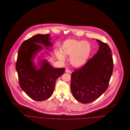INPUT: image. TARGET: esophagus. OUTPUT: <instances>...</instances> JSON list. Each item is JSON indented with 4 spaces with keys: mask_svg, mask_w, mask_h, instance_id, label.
<instances>
[{
    "mask_svg": "<svg viewBox=\"0 0 130 130\" xmlns=\"http://www.w3.org/2000/svg\"><path fill=\"white\" fill-rule=\"evenodd\" d=\"M65 72H66V73H71V72L70 71V70H69L68 69H66V70H65Z\"/></svg>",
    "mask_w": 130,
    "mask_h": 130,
    "instance_id": "esophagus-1",
    "label": "esophagus"
}]
</instances>
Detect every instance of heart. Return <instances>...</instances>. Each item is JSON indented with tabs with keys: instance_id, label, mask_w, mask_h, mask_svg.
I'll list each match as a JSON object with an SVG mask.
<instances>
[{
	"instance_id": "1",
	"label": "heart",
	"mask_w": 130,
	"mask_h": 130,
	"mask_svg": "<svg viewBox=\"0 0 130 130\" xmlns=\"http://www.w3.org/2000/svg\"><path fill=\"white\" fill-rule=\"evenodd\" d=\"M61 52H57L58 59L64 61V56H71L72 64L76 67H80L85 65L89 57L91 47L87 41H81L74 39H69L63 42L61 47Z\"/></svg>"
}]
</instances>
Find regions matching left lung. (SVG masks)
<instances>
[{
  "instance_id": "8db88e82",
  "label": "left lung",
  "mask_w": 130,
  "mask_h": 130,
  "mask_svg": "<svg viewBox=\"0 0 130 130\" xmlns=\"http://www.w3.org/2000/svg\"><path fill=\"white\" fill-rule=\"evenodd\" d=\"M99 50L80 69L71 75V90L74 99L82 103L98 99L108 87L113 71L111 50L107 44L96 39Z\"/></svg>"
}]
</instances>
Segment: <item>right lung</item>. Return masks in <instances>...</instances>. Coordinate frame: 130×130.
<instances>
[{"instance_id": "obj_1", "label": "right lung", "mask_w": 130, "mask_h": 130, "mask_svg": "<svg viewBox=\"0 0 130 130\" xmlns=\"http://www.w3.org/2000/svg\"><path fill=\"white\" fill-rule=\"evenodd\" d=\"M50 36L49 34H37L24 41L19 48L16 62L20 86L30 98L37 101L51 96L56 79L65 70L64 68H54L46 59L39 63V69L34 63L32 59L43 49L40 44L49 50L48 47H52Z\"/></svg>"}]
</instances>
